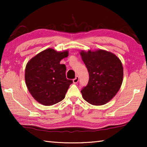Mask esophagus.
<instances>
[{"mask_svg": "<svg viewBox=\"0 0 147 147\" xmlns=\"http://www.w3.org/2000/svg\"><path fill=\"white\" fill-rule=\"evenodd\" d=\"M78 80H79V78H78V76H76V77H75V78L74 79H73V83L74 84H76V83H78Z\"/></svg>", "mask_w": 147, "mask_h": 147, "instance_id": "obj_1", "label": "esophagus"}]
</instances>
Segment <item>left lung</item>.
Here are the masks:
<instances>
[{"mask_svg": "<svg viewBox=\"0 0 147 147\" xmlns=\"http://www.w3.org/2000/svg\"><path fill=\"white\" fill-rule=\"evenodd\" d=\"M88 69L89 82L81 90L88 103L101 106L110 101L120 89L123 80L121 61L111 52L98 49L80 52Z\"/></svg>", "mask_w": 147, "mask_h": 147, "instance_id": "obj_1", "label": "left lung"}]
</instances>
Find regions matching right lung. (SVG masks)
<instances>
[{"label":"right lung","mask_w":147,"mask_h":147,"mask_svg":"<svg viewBox=\"0 0 147 147\" xmlns=\"http://www.w3.org/2000/svg\"><path fill=\"white\" fill-rule=\"evenodd\" d=\"M69 51L52 48L36 54L27 63L25 82L33 98L44 106H52L63 100L73 81L66 78V67L60 64Z\"/></svg>","instance_id":"1"}]
</instances>
